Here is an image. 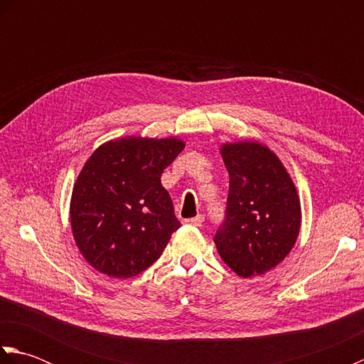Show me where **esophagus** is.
<instances>
[{
    "mask_svg": "<svg viewBox=\"0 0 364 364\" xmlns=\"http://www.w3.org/2000/svg\"><path fill=\"white\" fill-rule=\"evenodd\" d=\"M203 220H205L203 215H202V214H198V215H196V218L186 219V220H184V223H188V225H194V227H202Z\"/></svg>",
    "mask_w": 364,
    "mask_h": 364,
    "instance_id": "obj_1",
    "label": "esophagus"
}]
</instances>
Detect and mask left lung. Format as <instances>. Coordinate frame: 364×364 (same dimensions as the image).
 Wrapping results in <instances>:
<instances>
[{
  "label": "left lung",
  "mask_w": 364,
  "mask_h": 364,
  "mask_svg": "<svg viewBox=\"0 0 364 364\" xmlns=\"http://www.w3.org/2000/svg\"><path fill=\"white\" fill-rule=\"evenodd\" d=\"M220 153L230 191L215 247L239 277L264 274L280 264L297 241L301 222L297 189L266 145L231 142L223 144Z\"/></svg>",
  "instance_id": "obj_1"
}]
</instances>
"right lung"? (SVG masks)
Returning <instances> with one entry per match:
<instances>
[{
  "label": "right lung",
  "instance_id": "obj_1",
  "mask_svg": "<svg viewBox=\"0 0 364 364\" xmlns=\"http://www.w3.org/2000/svg\"><path fill=\"white\" fill-rule=\"evenodd\" d=\"M183 149L176 137L128 136L100 145L86 161L73 186L70 223L81 255L98 272H144L181 227L161 175Z\"/></svg>",
  "mask_w": 364,
  "mask_h": 364
}]
</instances>
